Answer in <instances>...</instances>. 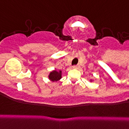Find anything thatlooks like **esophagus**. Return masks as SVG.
I'll list each match as a JSON object with an SVG mask.
<instances>
[{
	"label": "esophagus",
	"instance_id": "obj_1",
	"mask_svg": "<svg viewBox=\"0 0 129 129\" xmlns=\"http://www.w3.org/2000/svg\"><path fill=\"white\" fill-rule=\"evenodd\" d=\"M72 68L74 69H77V68H78V66H73Z\"/></svg>",
	"mask_w": 129,
	"mask_h": 129
}]
</instances>
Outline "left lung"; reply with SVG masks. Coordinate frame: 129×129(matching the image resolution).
I'll return each mask as SVG.
<instances>
[{
    "label": "left lung",
    "mask_w": 129,
    "mask_h": 129,
    "mask_svg": "<svg viewBox=\"0 0 129 129\" xmlns=\"http://www.w3.org/2000/svg\"><path fill=\"white\" fill-rule=\"evenodd\" d=\"M91 81H92V80H91Z\"/></svg>",
    "instance_id": "8db88e82"
}]
</instances>
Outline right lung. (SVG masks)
Wrapping results in <instances>:
<instances>
[{
  "mask_svg": "<svg viewBox=\"0 0 129 129\" xmlns=\"http://www.w3.org/2000/svg\"><path fill=\"white\" fill-rule=\"evenodd\" d=\"M61 78V71L53 70L49 75V79L52 82H57Z\"/></svg>",
  "mask_w": 129,
  "mask_h": 129,
  "instance_id": "obj_1",
  "label": "right lung"
}]
</instances>
